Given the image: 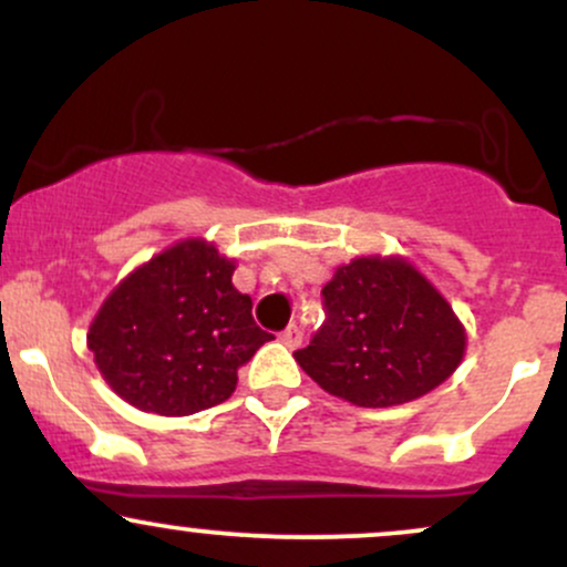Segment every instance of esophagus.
I'll list each match as a JSON object with an SVG mask.
<instances>
[{"label": "esophagus", "mask_w": 567, "mask_h": 567, "mask_svg": "<svg viewBox=\"0 0 567 567\" xmlns=\"http://www.w3.org/2000/svg\"><path fill=\"white\" fill-rule=\"evenodd\" d=\"M279 341H282L285 347H288V349H296V347H301V341H303V333H301V328H298V324H288V328L282 330V336H279Z\"/></svg>", "instance_id": "34e87169"}]
</instances>
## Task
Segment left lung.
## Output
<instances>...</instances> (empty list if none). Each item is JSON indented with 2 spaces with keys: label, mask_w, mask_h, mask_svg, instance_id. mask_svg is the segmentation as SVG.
<instances>
[{
  "label": "left lung",
  "mask_w": 567,
  "mask_h": 567,
  "mask_svg": "<svg viewBox=\"0 0 567 567\" xmlns=\"http://www.w3.org/2000/svg\"><path fill=\"white\" fill-rule=\"evenodd\" d=\"M322 296L328 320L292 357L324 392L351 405L419 400L464 360V324L408 258H354L338 266Z\"/></svg>",
  "instance_id": "1"
}]
</instances>
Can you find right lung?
Here are the masks:
<instances>
[{
	"label": "right lung",
	"mask_w": 567,
	"mask_h": 567,
	"mask_svg": "<svg viewBox=\"0 0 567 567\" xmlns=\"http://www.w3.org/2000/svg\"><path fill=\"white\" fill-rule=\"evenodd\" d=\"M237 261L181 239L122 279L97 309L87 349L103 381L143 413L192 415L237 389V370L271 333L231 285Z\"/></svg>",
	"instance_id": "1"
}]
</instances>
